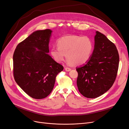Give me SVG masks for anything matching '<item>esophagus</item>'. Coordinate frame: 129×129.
I'll list each match as a JSON object with an SVG mask.
<instances>
[{"label": "esophagus", "mask_w": 129, "mask_h": 129, "mask_svg": "<svg viewBox=\"0 0 129 129\" xmlns=\"http://www.w3.org/2000/svg\"><path fill=\"white\" fill-rule=\"evenodd\" d=\"M65 70H66V72H69V71H71V69L70 68H69V67H66L65 68Z\"/></svg>", "instance_id": "obj_1"}]
</instances>
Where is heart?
Masks as SVG:
<instances>
[{
  "mask_svg": "<svg viewBox=\"0 0 129 129\" xmlns=\"http://www.w3.org/2000/svg\"><path fill=\"white\" fill-rule=\"evenodd\" d=\"M56 44L57 47L52 48L50 52L55 61L61 63L66 56L69 63L75 66L86 63L93 49L92 41L87 36H64L60 38Z\"/></svg>",
  "mask_w": 129,
  "mask_h": 129,
  "instance_id": "obj_1",
  "label": "heart"
}]
</instances>
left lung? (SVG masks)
<instances>
[{
    "label": "left lung",
    "instance_id": "8db88e82",
    "mask_svg": "<svg viewBox=\"0 0 129 129\" xmlns=\"http://www.w3.org/2000/svg\"><path fill=\"white\" fill-rule=\"evenodd\" d=\"M95 46L87 63L76 68L77 85L82 95L94 99L107 92L117 75L119 57L114 43L104 34L96 32Z\"/></svg>",
    "mask_w": 129,
    "mask_h": 129
}]
</instances>
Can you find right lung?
I'll return each instance as SVG.
<instances>
[{"mask_svg": "<svg viewBox=\"0 0 129 129\" xmlns=\"http://www.w3.org/2000/svg\"><path fill=\"white\" fill-rule=\"evenodd\" d=\"M52 32L49 29L33 32L19 43L13 54L14 80L35 99H44L50 94L57 75L63 69L47 54Z\"/></svg>", "mask_w": 129, "mask_h": 129, "instance_id": "right-lung-1", "label": "right lung"}]
</instances>
